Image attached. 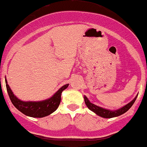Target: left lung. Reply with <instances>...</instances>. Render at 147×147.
<instances>
[{
	"instance_id": "1",
	"label": "left lung",
	"mask_w": 147,
	"mask_h": 147,
	"mask_svg": "<svg viewBox=\"0 0 147 147\" xmlns=\"http://www.w3.org/2000/svg\"><path fill=\"white\" fill-rule=\"evenodd\" d=\"M137 97H138V95H137L136 97H135L131 102L128 103L126 105L123 106V108H119V109L118 110H115V111H111V110L105 109V108H101V107H98V106L96 105L92 104V103H91V102L88 100V98H87L86 96H84V98L85 104H86V105L87 106V108L90 110V111H93L95 113H96L97 115L100 116L102 117L112 118L122 115V114H123L124 113H125L127 111H129V110L130 109L131 107L133 105V104H134V102H135V100H136Z\"/></svg>"
}]
</instances>
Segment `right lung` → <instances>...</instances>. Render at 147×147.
I'll list each match as a JSON object with an SVG mask.
<instances>
[{"label":"right lung","instance_id":"obj_1","mask_svg":"<svg viewBox=\"0 0 147 147\" xmlns=\"http://www.w3.org/2000/svg\"><path fill=\"white\" fill-rule=\"evenodd\" d=\"M6 81V87L8 92L9 96L13 105L24 115L31 117L41 118L50 115L51 113L55 111L57 108L59 107V105L61 101V93L63 91L66 89L69 86V84L63 85L60 87L57 92L55 93L53 96L46 100L40 101V102H23L18 99L11 90L10 87Z\"/></svg>","mask_w":147,"mask_h":147}]
</instances>
